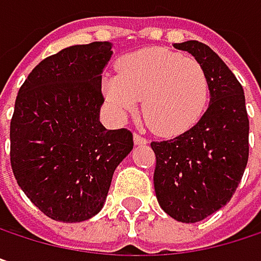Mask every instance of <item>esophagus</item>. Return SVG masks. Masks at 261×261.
<instances>
[{
	"label": "esophagus",
	"mask_w": 261,
	"mask_h": 261,
	"mask_svg": "<svg viewBox=\"0 0 261 261\" xmlns=\"http://www.w3.org/2000/svg\"><path fill=\"white\" fill-rule=\"evenodd\" d=\"M134 143H136V145H146L148 140H146L143 136H140L139 133H134Z\"/></svg>",
	"instance_id": "34e87169"
}]
</instances>
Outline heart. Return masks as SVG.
I'll return each mask as SVG.
<instances>
[{
    "mask_svg": "<svg viewBox=\"0 0 261 261\" xmlns=\"http://www.w3.org/2000/svg\"><path fill=\"white\" fill-rule=\"evenodd\" d=\"M112 107L128 113L142 101V112L151 130L172 137L192 128L202 116L210 84L202 65L178 53L146 48L118 63V77L104 81Z\"/></svg>",
    "mask_w": 261,
    "mask_h": 261,
    "instance_id": "heart-1",
    "label": "heart"
}]
</instances>
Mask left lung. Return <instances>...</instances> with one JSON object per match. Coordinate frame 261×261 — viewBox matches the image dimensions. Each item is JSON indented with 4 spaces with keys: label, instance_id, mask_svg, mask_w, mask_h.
Masks as SVG:
<instances>
[{
    "label": "left lung",
    "instance_id": "8db88e82",
    "mask_svg": "<svg viewBox=\"0 0 261 261\" xmlns=\"http://www.w3.org/2000/svg\"><path fill=\"white\" fill-rule=\"evenodd\" d=\"M174 48L190 53L205 69L210 104L192 128L171 140L151 142L154 189L171 218L193 224L234 195L249 155V119L242 84L212 48L198 40Z\"/></svg>",
    "mask_w": 261,
    "mask_h": 261
}]
</instances>
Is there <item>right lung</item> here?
Segmentation results:
<instances>
[{
    "label": "right lung",
    "instance_id": "right-lung-1",
    "mask_svg": "<svg viewBox=\"0 0 261 261\" xmlns=\"http://www.w3.org/2000/svg\"><path fill=\"white\" fill-rule=\"evenodd\" d=\"M109 42L75 45L43 59L21 86L10 121V165L28 199L48 218L95 216L116 166L133 149L127 128L106 130L102 69Z\"/></svg>",
    "mask_w": 261,
    "mask_h": 261
}]
</instances>
